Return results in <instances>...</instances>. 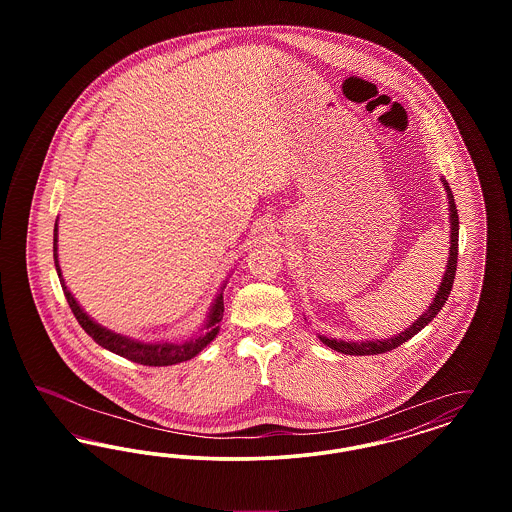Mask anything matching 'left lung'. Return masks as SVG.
<instances>
[{
	"mask_svg": "<svg viewBox=\"0 0 512 512\" xmlns=\"http://www.w3.org/2000/svg\"><path fill=\"white\" fill-rule=\"evenodd\" d=\"M443 188L447 190V199H449V220H451V247H449V261H447V268H445V274L441 278V284H439L438 293L434 297V301L430 303L428 311L420 318H416L411 328H407L405 332L397 334L395 338H386V340L376 341H341L334 340V338H324V336H318L320 341L324 345H328L330 349L338 351V353H345V355H378V353H386L391 351L399 345H403L405 341L411 340L413 336H416L424 326H428L436 315L439 313V309L445 305L451 288H453V282H455V272H457V257H459V215H457V205H455V199L451 194V188L447 184V180H443Z\"/></svg>",
	"mask_w": 512,
	"mask_h": 512,
	"instance_id": "1",
	"label": "left lung"
}]
</instances>
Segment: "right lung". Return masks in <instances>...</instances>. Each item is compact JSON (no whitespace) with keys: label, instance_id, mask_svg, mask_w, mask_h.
<instances>
[{"label":"right lung","instance_id":"right-lung-1","mask_svg":"<svg viewBox=\"0 0 512 512\" xmlns=\"http://www.w3.org/2000/svg\"><path fill=\"white\" fill-rule=\"evenodd\" d=\"M53 259H55V270L59 274V282H61V288H63V293L67 297V303H69L74 317L78 320V324L84 328V332L96 343H99L101 347L109 349L115 355H121L132 363L144 366H169L184 363V361L194 359L195 355L201 353L219 334V324L222 320V313H224L222 293L217 295V299L211 307L209 318L203 324V328L199 330V334L188 341L147 343V341L132 340V338L121 336V334H115V332L99 326L98 322H94L92 318L88 317L80 309V305L76 303L73 293L69 292V288L65 286V280L61 276V267H59V261H57V222H55V228H53Z\"/></svg>","mask_w":512,"mask_h":512}]
</instances>
